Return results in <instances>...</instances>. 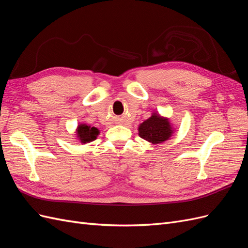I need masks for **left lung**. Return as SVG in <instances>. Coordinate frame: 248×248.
I'll use <instances>...</instances> for the list:
<instances>
[{
  "label": "left lung",
  "instance_id": "obj_1",
  "mask_svg": "<svg viewBox=\"0 0 248 248\" xmlns=\"http://www.w3.org/2000/svg\"><path fill=\"white\" fill-rule=\"evenodd\" d=\"M138 130L141 139L152 144H160L170 140L175 132L170 118L163 117L157 111L152 112L151 117L140 123Z\"/></svg>",
  "mask_w": 248,
  "mask_h": 248
}]
</instances>
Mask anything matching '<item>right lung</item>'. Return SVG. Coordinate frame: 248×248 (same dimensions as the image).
Instances as JSON below:
<instances>
[{
  "mask_svg": "<svg viewBox=\"0 0 248 248\" xmlns=\"http://www.w3.org/2000/svg\"><path fill=\"white\" fill-rule=\"evenodd\" d=\"M99 133L100 131L98 128H96V127H91L85 123L78 124L76 129L77 140L84 145L95 140L97 137H98Z\"/></svg>",
  "mask_w": 248,
  "mask_h": 248,
  "instance_id": "obj_1",
  "label": "right lung"
}]
</instances>
